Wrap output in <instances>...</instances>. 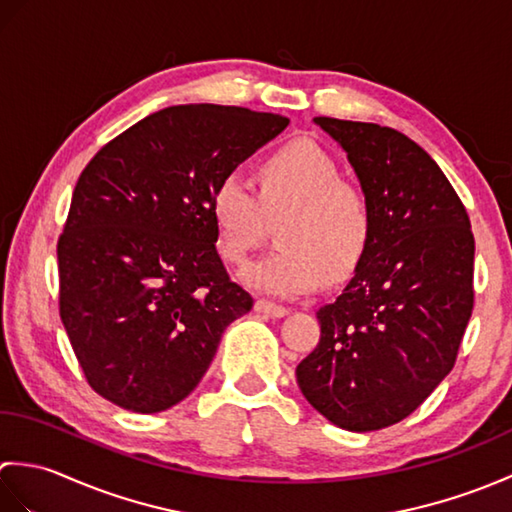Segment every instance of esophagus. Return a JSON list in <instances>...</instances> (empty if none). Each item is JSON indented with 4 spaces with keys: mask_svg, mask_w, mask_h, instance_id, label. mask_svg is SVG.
I'll return each instance as SVG.
<instances>
[{
    "mask_svg": "<svg viewBox=\"0 0 512 512\" xmlns=\"http://www.w3.org/2000/svg\"><path fill=\"white\" fill-rule=\"evenodd\" d=\"M255 310L262 314H268V317H286V314L290 312L286 306H279V303H273L268 299H257Z\"/></svg>",
    "mask_w": 512,
    "mask_h": 512,
    "instance_id": "obj_1",
    "label": "esophagus"
}]
</instances>
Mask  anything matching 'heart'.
<instances>
[{"instance_id":"1","label":"heart","mask_w":512,"mask_h":512,"mask_svg":"<svg viewBox=\"0 0 512 512\" xmlns=\"http://www.w3.org/2000/svg\"><path fill=\"white\" fill-rule=\"evenodd\" d=\"M259 193L226 173L211 195L217 250L224 262L242 264L266 231V220L286 215L281 246L242 270L253 290L299 297L330 279L350 277L374 237V206L363 187L341 180L336 160L312 140H292L259 165Z\"/></svg>"}]
</instances>
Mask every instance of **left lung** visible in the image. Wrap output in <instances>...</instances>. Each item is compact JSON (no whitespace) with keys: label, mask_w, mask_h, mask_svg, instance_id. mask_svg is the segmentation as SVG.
Segmentation results:
<instances>
[{"label":"left lung","mask_w":512,"mask_h":512,"mask_svg":"<svg viewBox=\"0 0 512 512\" xmlns=\"http://www.w3.org/2000/svg\"><path fill=\"white\" fill-rule=\"evenodd\" d=\"M374 206L354 277L317 310L321 339L297 365L301 394L347 431L416 411L451 372L473 312L475 239L460 195L427 151L376 123L317 116Z\"/></svg>","instance_id":"1"}]
</instances>
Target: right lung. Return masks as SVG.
Returning <instances> with one entry per match:
<instances>
[{"label": "right lung", "mask_w": 512, "mask_h": 512, "mask_svg": "<svg viewBox=\"0 0 512 512\" xmlns=\"http://www.w3.org/2000/svg\"><path fill=\"white\" fill-rule=\"evenodd\" d=\"M288 123L173 105L85 165L57 242L59 314L96 394L156 413L198 387L226 325L253 308L217 255L213 189Z\"/></svg>", "instance_id": "right-lung-1"}]
</instances>
